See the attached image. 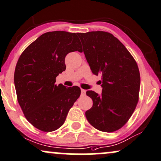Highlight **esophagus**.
<instances>
[{
    "mask_svg": "<svg viewBox=\"0 0 161 161\" xmlns=\"http://www.w3.org/2000/svg\"><path fill=\"white\" fill-rule=\"evenodd\" d=\"M86 91L85 89H81V95H82V96L86 95Z\"/></svg>",
    "mask_w": 161,
    "mask_h": 161,
    "instance_id": "obj_1",
    "label": "esophagus"
}]
</instances>
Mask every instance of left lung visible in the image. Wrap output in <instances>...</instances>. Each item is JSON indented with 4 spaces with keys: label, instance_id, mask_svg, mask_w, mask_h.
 Instances as JSON below:
<instances>
[{
    "label": "left lung",
    "instance_id": "8db88e82",
    "mask_svg": "<svg viewBox=\"0 0 161 161\" xmlns=\"http://www.w3.org/2000/svg\"><path fill=\"white\" fill-rule=\"evenodd\" d=\"M78 35L92 72L101 75L103 88L101 95L86 92L93 105L86 112V118L100 131L118 130L128 121L138 101L141 78L137 63L110 33L96 31Z\"/></svg>",
    "mask_w": 161,
    "mask_h": 161
}]
</instances>
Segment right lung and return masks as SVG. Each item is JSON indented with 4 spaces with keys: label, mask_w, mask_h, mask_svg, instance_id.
<instances>
[{
    "label": "right lung",
    "mask_w": 161,
    "mask_h": 161,
    "mask_svg": "<svg viewBox=\"0 0 161 161\" xmlns=\"http://www.w3.org/2000/svg\"><path fill=\"white\" fill-rule=\"evenodd\" d=\"M75 51L82 52L75 33L49 32L31 43L18 60L14 75L18 101L27 120L40 130L60 128L80 95L78 86L55 84L66 69V55Z\"/></svg>",
    "instance_id": "add662e5"
}]
</instances>
